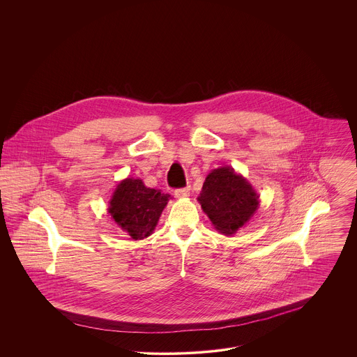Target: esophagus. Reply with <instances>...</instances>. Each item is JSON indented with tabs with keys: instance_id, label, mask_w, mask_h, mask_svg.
I'll return each mask as SVG.
<instances>
[{
	"instance_id": "1",
	"label": "esophagus",
	"mask_w": 357,
	"mask_h": 357,
	"mask_svg": "<svg viewBox=\"0 0 357 357\" xmlns=\"http://www.w3.org/2000/svg\"><path fill=\"white\" fill-rule=\"evenodd\" d=\"M190 187H185V188H178V190H174V195L177 198H187L190 195Z\"/></svg>"
}]
</instances>
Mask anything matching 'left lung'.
Listing matches in <instances>:
<instances>
[{"label":"left lung","mask_w":357,"mask_h":357,"mask_svg":"<svg viewBox=\"0 0 357 357\" xmlns=\"http://www.w3.org/2000/svg\"><path fill=\"white\" fill-rule=\"evenodd\" d=\"M198 201L214 228L224 235L235 234L258 208V195L252 184L229 166L207 174Z\"/></svg>","instance_id":"obj_1"}]
</instances>
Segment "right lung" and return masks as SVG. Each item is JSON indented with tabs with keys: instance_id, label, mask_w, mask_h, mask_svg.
<instances>
[{
	"instance_id": "1",
	"label": "right lung",
	"mask_w": 357,
	"mask_h": 357,
	"mask_svg": "<svg viewBox=\"0 0 357 357\" xmlns=\"http://www.w3.org/2000/svg\"><path fill=\"white\" fill-rule=\"evenodd\" d=\"M169 199V194L146 187L140 178H125L112 194L108 213L132 239L140 241L153 234Z\"/></svg>"
}]
</instances>
